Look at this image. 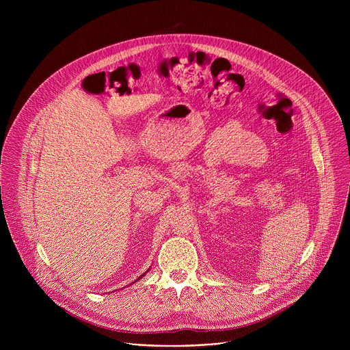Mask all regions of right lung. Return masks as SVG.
<instances>
[{
  "label": "right lung",
  "instance_id": "obj_1",
  "mask_svg": "<svg viewBox=\"0 0 350 350\" xmlns=\"http://www.w3.org/2000/svg\"><path fill=\"white\" fill-rule=\"evenodd\" d=\"M142 275H144V274H142ZM142 275H141V277H142ZM141 277H139V278H141ZM139 278H138V280H139Z\"/></svg>",
  "mask_w": 350,
  "mask_h": 350
}]
</instances>
